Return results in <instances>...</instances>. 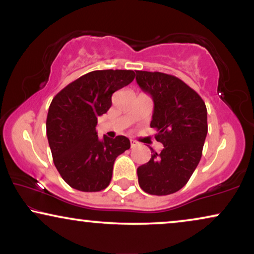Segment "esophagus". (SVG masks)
<instances>
[{
    "label": "esophagus",
    "mask_w": 254,
    "mask_h": 254,
    "mask_svg": "<svg viewBox=\"0 0 254 254\" xmlns=\"http://www.w3.org/2000/svg\"><path fill=\"white\" fill-rule=\"evenodd\" d=\"M136 144H137V143H136V142H135V141H130V147H131V148H134Z\"/></svg>",
    "instance_id": "esophagus-1"
}]
</instances>
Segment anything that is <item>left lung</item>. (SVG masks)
<instances>
[{
	"mask_svg": "<svg viewBox=\"0 0 254 254\" xmlns=\"http://www.w3.org/2000/svg\"><path fill=\"white\" fill-rule=\"evenodd\" d=\"M136 82L154 99L150 127L164 145L161 154L137 168L138 185L151 195L178 192L199 164L206 140L207 109L202 98L185 82L159 71L136 70Z\"/></svg>",
	"mask_w": 254,
	"mask_h": 254,
	"instance_id": "1",
	"label": "left lung"
}]
</instances>
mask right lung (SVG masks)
<instances>
[{
	"label": "right lung",
	"instance_id": "1",
	"mask_svg": "<svg viewBox=\"0 0 254 254\" xmlns=\"http://www.w3.org/2000/svg\"><path fill=\"white\" fill-rule=\"evenodd\" d=\"M133 70H95L81 76L52 100L46 134L55 168L62 179L82 192H99L110 185L118 156L130 148L126 136L100 140L99 116L112 105V95L133 82Z\"/></svg>",
	"mask_w": 254,
	"mask_h": 254
}]
</instances>
